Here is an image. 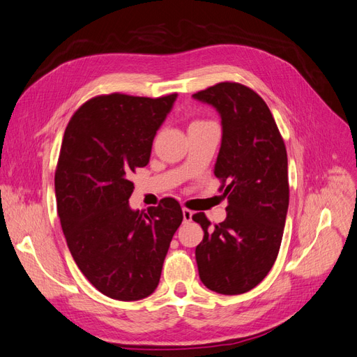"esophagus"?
Masks as SVG:
<instances>
[{"label":"esophagus","mask_w":357,"mask_h":357,"mask_svg":"<svg viewBox=\"0 0 357 357\" xmlns=\"http://www.w3.org/2000/svg\"><path fill=\"white\" fill-rule=\"evenodd\" d=\"M192 215H193V213H192L190 210H188V208H183V220H185L186 223L192 220Z\"/></svg>","instance_id":"esophagus-1"}]
</instances>
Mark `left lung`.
<instances>
[{
    "mask_svg": "<svg viewBox=\"0 0 357 357\" xmlns=\"http://www.w3.org/2000/svg\"><path fill=\"white\" fill-rule=\"evenodd\" d=\"M193 98L222 117L214 176L228 198V215L213 228L204 213L192 215L204 231L195 250L199 278L218 294H245L271 271L282 244L289 207L286 146L266 102L247 86L222 82Z\"/></svg>",
    "mask_w": 357,
    "mask_h": 357,
    "instance_id": "8db88e82",
    "label": "left lung"
}]
</instances>
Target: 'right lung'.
I'll return each mask as SVG.
<instances>
[{
  "instance_id": "right-lung-1",
  "label": "right lung",
  "mask_w": 357,
  "mask_h": 357,
  "mask_svg": "<svg viewBox=\"0 0 357 357\" xmlns=\"http://www.w3.org/2000/svg\"><path fill=\"white\" fill-rule=\"evenodd\" d=\"M177 93L159 98L110 93L75 112L55 172L61 226L74 262L102 295L138 301L159 284L172 235L183 220L174 198L134 211L129 180L146 167L153 138Z\"/></svg>"
}]
</instances>
